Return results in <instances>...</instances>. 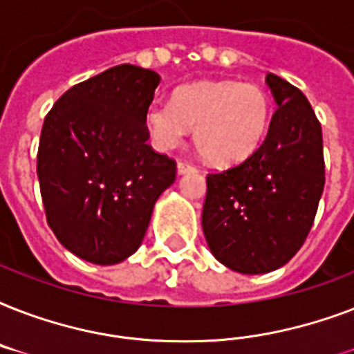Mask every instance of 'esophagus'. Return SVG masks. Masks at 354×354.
<instances>
[{
  "label": "esophagus",
  "mask_w": 354,
  "mask_h": 354,
  "mask_svg": "<svg viewBox=\"0 0 354 354\" xmlns=\"http://www.w3.org/2000/svg\"><path fill=\"white\" fill-rule=\"evenodd\" d=\"M178 174H189V172H196V167L187 163V161H178Z\"/></svg>",
  "instance_id": "34e87169"
}]
</instances>
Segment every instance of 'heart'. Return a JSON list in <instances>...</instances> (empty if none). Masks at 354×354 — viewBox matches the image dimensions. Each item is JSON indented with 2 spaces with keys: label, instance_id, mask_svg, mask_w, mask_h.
Segmentation results:
<instances>
[{
  "label": "heart",
  "instance_id": "heart-1",
  "mask_svg": "<svg viewBox=\"0 0 354 354\" xmlns=\"http://www.w3.org/2000/svg\"><path fill=\"white\" fill-rule=\"evenodd\" d=\"M272 121V101L257 84L202 80L178 88L171 102L150 104L145 115L160 150L182 143L194 128L198 154L215 165H235L261 147Z\"/></svg>",
  "mask_w": 354,
  "mask_h": 354
}]
</instances>
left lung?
I'll list each match as a JSON object with an SVG mask.
<instances>
[{
  "mask_svg": "<svg viewBox=\"0 0 354 354\" xmlns=\"http://www.w3.org/2000/svg\"><path fill=\"white\" fill-rule=\"evenodd\" d=\"M277 110L263 145L241 165L207 174L202 209L216 261L239 274L285 266L303 246L325 185L322 124L296 86L266 75Z\"/></svg>",
  "mask_w": 354,
  "mask_h": 354,
  "instance_id": "8db88e82",
  "label": "left lung"
}]
</instances>
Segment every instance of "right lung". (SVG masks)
Segmentation results:
<instances>
[{"instance_id": "1", "label": "right lung", "mask_w": 354, "mask_h": 354, "mask_svg": "<svg viewBox=\"0 0 354 354\" xmlns=\"http://www.w3.org/2000/svg\"><path fill=\"white\" fill-rule=\"evenodd\" d=\"M161 77L121 64L73 86L46 115L38 182L47 224L66 250L118 264L143 242L176 163L147 145L145 115Z\"/></svg>"}]
</instances>
